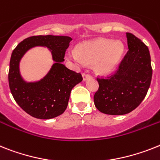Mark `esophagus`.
<instances>
[{
    "label": "esophagus",
    "instance_id": "34e87169",
    "mask_svg": "<svg viewBox=\"0 0 160 160\" xmlns=\"http://www.w3.org/2000/svg\"><path fill=\"white\" fill-rule=\"evenodd\" d=\"M82 76H83V80H84V81H85L86 80H88V79L91 78L90 75H88V74H87V73H83Z\"/></svg>",
    "mask_w": 160,
    "mask_h": 160
}]
</instances>
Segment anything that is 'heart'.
<instances>
[{
    "label": "heart",
    "instance_id": "obj_1",
    "mask_svg": "<svg viewBox=\"0 0 160 160\" xmlns=\"http://www.w3.org/2000/svg\"><path fill=\"white\" fill-rule=\"evenodd\" d=\"M123 52V46L120 42L100 38L80 44L77 50L69 49L67 57L77 66L93 64L97 74L107 76L116 68Z\"/></svg>",
    "mask_w": 160,
    "mask_h": 160
}]
</instances>
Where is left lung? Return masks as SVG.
Masks as SVG:
<instances>
[{
    "mask_svg": "<svg viewBox=\"0 0 160 160\" xmlns=\"http://www.w3.org/2000/svg\"><path fill=\"white\" fill-rule=\"evenodd\" d=\"M128 52L113 76L97 80L99 88L94 104L102 113L125 115L140 105L145 98L152 77L148 47L131 33H126Z\"/></svg>",
    "mask_w": 160,
    "mask_h": 160,
    "instance_id": "obj_1",
    "label": "left lung"
}]
</instances>
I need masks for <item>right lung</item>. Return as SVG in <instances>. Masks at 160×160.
<instances>
[{
	"instance_id": "1",
	"label": "right lung",
	"mask_w": 160,
	"mask_h": 160,
	"mask_svg": "<svg viewBox=\"0 0 160 160\" xmlns=\"http://www.w3.org/2000/svg\"><path fill=\"white\" fill-rule=\"evenodd\" d=\"M72 40L66 36H34L20 42L12 52L9 88L18 105L32 117L49 119L62 115L68 107L72 89L83 80L80 73L62 64ZM38 46L46 47L51 51L55 63L41 80L28 82L20 73V61L29 49Z\"/></svg>"
}]
</instances>
